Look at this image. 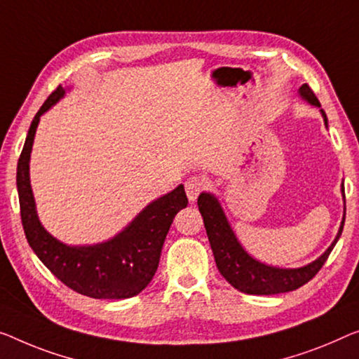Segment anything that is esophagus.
Wrapping results in <instances>:
<instances>
[{
	"label": "esophagus",
	"instance_id": "34e87169",
	"mask_svg": "<svg viewBox=\"0 0 359 359\" xmlns=\"http://www.w3.org/2000/svg\"><path fill=\"white\" fill-rule=\"evenodd\" d=\"M206 180L200 177V175H191L185 180V191H187V196H189L190 201H195L198 195L201 194V191L206 190Z\"/></svg>",
	"mask_w": 359,
	"mask_h": 359
}]
</instances>
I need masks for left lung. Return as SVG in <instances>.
<instances>
[{"instance_id": "left-lung-1", "label": "left lung", "mask_w": 359, "mask_h": 359, "mask_svg": "<svg viewBox=\"0 0 359 359\" xmlns=\"http://www.w3.org/2000/svg\"><path fill=\"white\" fill-rule=\"evenodd\" d=\"M299 95L308 103L320 108L319 100L308 83H303L299 87ZM320 112H323L324 124L327 126V116L323 109ZM341 194H344L345 200L344 184H341ZM198 208H200L203 221H205L208 240H210L219 272L233 288L248 293V295H276V293L292 292L311 280L327 261L330 251L339 242L345 224L344 214V221H341L339 233H337L332 245L316 261H313L308 266L297 267V269H280V267L259 263L243 250L231 226H229L226 214H224L216 196L211 194H201L198 196Z\"/></svg>"}]
</instances>
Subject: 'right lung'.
<instances>
[{
  "instance_id": "1",
  "label": "right lung",
  "mask_w": 359,
  "mask_h": 359,
  "mask_svg": "<svg viewBox=\"0 0 359 359\" xmlns=\"http://www.w3.org/2000/svg\"><path fill=\"white\" fill-rule=\"evenodd\" d=\"M61 85L43 103L32 121L18 163L20 219L30 248L40 261L74 292L90 298L121 299L140 293L158 269L161 250L175 214L189 205L184 185L143 210L128 226L108 242L90 247H69L45 231L36 216L30 187L29 161L40 116L60 101Z\"/></svg>"
}]
</instances>
